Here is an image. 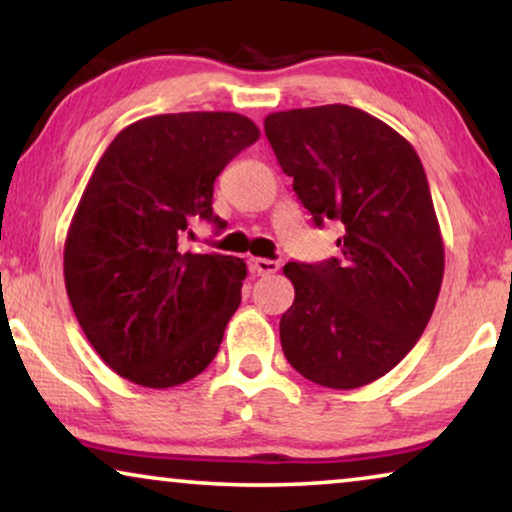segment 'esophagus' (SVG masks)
I'll return each instance as SVG.
<instances>
[{
  "label": "esophagus",
  "mask_w": 512,
  "mask_h": 512,
  "mask_svg": "<svg viewBox=\"0 0 512 512\" xmlns=\"http://www.w3.org/2000/svg\"><path fill=\"white\" fill-rule=\"evenodd\" d=\"M251 270H254L256 275H275L279 270V263L270 261V258H251Z\"/></svg>",
  "instance_id": "34e87169"
}]
</instances>
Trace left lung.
<instances>
[{
    "label": "left lung",
    "instance_id": "obj_1",
    "mask_svg": "<svg viewBox=\"0 0 512 512\" xmlns=\"http://www.w3.org/2000/svg\"><path fill=\"white\" fill-rule=\"evenodd\" d=\"M265 137L340 256L286 263L296 298L279 321L286 361L328 389L387 375L436 307L445 249L422 160L408 139L347 104L277 111Z\"/></svg>",
    "mask_w": 512,
    "mask_h": 512
}]
</instances>
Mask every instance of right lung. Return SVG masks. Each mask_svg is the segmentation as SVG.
<instances>
[{
	"label": "right lung",
	"mask_w": 512,
	"mask_h": 512,
	"mask_svg": "<svg viewBox=\"0 0 512 512\" xmlns=\"http://www.w3.org/2000/svg\"><path fill=\"white\" fill-rule=\"evenodd\" d=\"M261 137L233 111L160 114L128 125L97 163L65 240V286L86 338L149 389L200 375L242 300L247 263L181 249L193 221L223 228L214 181Z\"/></svg>",
	"instance_id": "right-lung-1"
}]
</instances>
